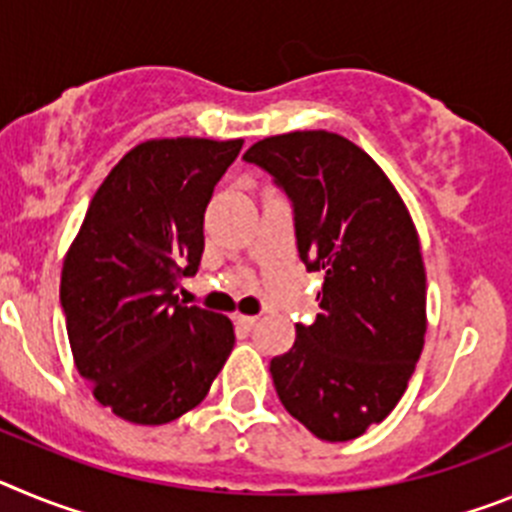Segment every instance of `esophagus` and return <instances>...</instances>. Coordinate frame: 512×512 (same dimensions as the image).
<instances>
[{
  "mask_svg": "<svg viewBox=\"0 0 512 512\" xmlns=\"http://www.w3.org/2000/svg\"><path fill=\"white\" fill-rule=\"evenodd\" d=\"M235 323L241 325L243 330H253L256 325H259V318H256V315H238V318H235Z\"/></svg>",
  "mask_w": 512,
  "mask_h": 512,
  "instance_id": "1",
  "label": "esophagus"
}]
</instances>
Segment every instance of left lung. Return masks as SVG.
Wrapping results in <instances>:
<instances>
[{"label":"left lung","mask_w":512,"mask_h":512,"mask_svg":"<svg viewBox=\"0 0 512 512\" xmlns=\"http://www.w3.org/2000/svg\"><path fill=\"white\" fill-rule=\"evenodd\" d=\"M284 189L320 312L271 359L287 413L323 441H351L392 413L425 338V266L410 212L369 153L328 130L253 143L243 156Z\"/></svg>","instance_id":"8db88e82"}]
</instances>
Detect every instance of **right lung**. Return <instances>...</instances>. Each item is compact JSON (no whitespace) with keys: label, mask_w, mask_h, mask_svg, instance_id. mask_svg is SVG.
I'll list each match as a JSON object with an SVG mask.
<instances>
[{"label":"right lung","mask_w":512,"mask_h":512,"mask_svg":"<svg viewBox=\"0 0 512 512\" xmlns=\"http://www.w3.org/2000/svg\"><path fill=\"white\" fill-rule=\"evenodd\" d=\"M243 140H146L89 202L61 271L76 369L104 408L164 425L197 408L233 351V323L179 302L205 251V210Z\"/></svg>","instance_id":"right-lung-1"}]
</instances>
